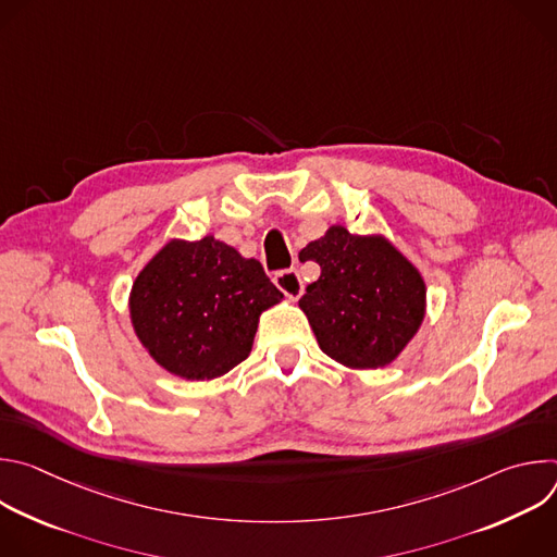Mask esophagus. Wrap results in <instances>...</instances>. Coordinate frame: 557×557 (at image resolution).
I'll use <instances>...</instances> for the list:
<instances>
[{
	"instance_id": "esophagus-1",
	"label": "esophagus",
	"mask_w": 557,
	"mask_h": 557,
	"mask_svg": "<svg viewBox=\"0 0 557 557\" xmlns=\"http://www.w3.org/2000/svg\"><path fill=\"white\" fill-rule=\"evenodd\" d=\"M275 284L290 299H297L304 293V282H301L297 269H286V271L275 273Z\"/></svg>"
}]
</instances>
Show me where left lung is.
I'll return each mask as SVG.
<instances>
[{"label": "left lung", "instance_id": "left-lung-1", "mask_svg": "<svg viewBox=\"0 0 557 557\" xmlns=\"http://www.w3.org/2000/svg\"><path fill=\"white\" fill-rule=\"evenodd\" d=\"M299 258L322 267L299 299L320 348L348 368H383L414 337L425 312L419 271L383 237L331 226Z\"/></svg>", "mask_w": 557, "mask_h": 557}]
</instances>
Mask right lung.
I'll list each match as a JSON object with an SVG mask.
<instances>
[{
    "mask_svg": "<svg viewBox=\"0 0 557 557\" xmlns=\"http://www.w3.org/2000/svg\"><path fill=\"white\" fill-rule=\"evenodd\" d=\"M282 297L258 260L207 235L163 247L136 277L129 312L158 363L205 381L249 357L262 310Z\"/></svg>",
    "mask_w": 557,
    "mask_h": 557,
    "instance_id": "add662e5",
    "label": "right lung"
}]
</instances>
